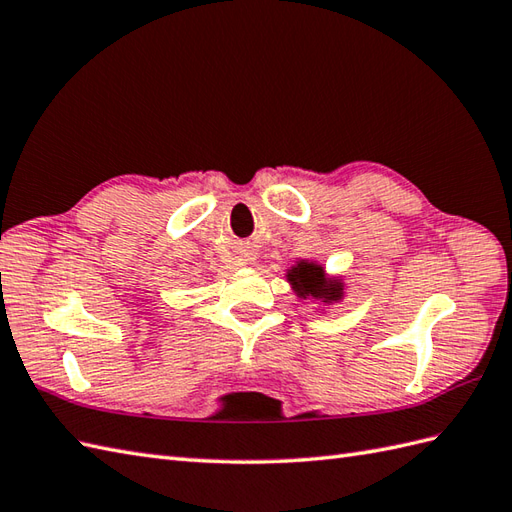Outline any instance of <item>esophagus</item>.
Masks as SVG:
<instances>
[{"label":"esophagus","instance_id":"1","mask_svg":"<svg viewBox=\"0 0 512 512\" xmlns=\"http://www.w3.org/2000/svg\"><path fill=\"white\" fill-rule=\"evenodd\" d=\"M255 261H257V255H248L246 257V264H255Z\"/></svg>","mask_w":512,"mask_h":512}]
</instances>
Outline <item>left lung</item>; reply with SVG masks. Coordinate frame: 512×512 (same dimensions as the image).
Here are the masks:
<instances>
[{
  "mask_svg": "<svg viewBox=\"0 0 512 512\" xmlns=\"http://www.w3.org/2000/svg\"><path fill=\"white\" fill-rule=\"evenodd\" d=\"M285 279H288L296 299L314 303L318 314H325L327 307L342 303L349 290L347 279L342 275H331L325 264L314 259H296L285 270Z\"/></svg>",
  "mask_w": 512,
  "mask_h": 512,
  "instance_id": "obj_1",
  "label": "left lung"
}]
</instances>
